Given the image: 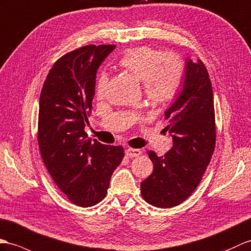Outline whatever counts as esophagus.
Instances as JSON below:
<instances>
[{
  "mask_svg": "<svg viewBox=\"0 0 251 251\" xmlns=\"http://www.w3.org/2000/svg\"><path fill=\"white\" fill-rule=\"evenodd\" d=\"M142 154V151L139 149H133V148H127L126 150V155L127 157H137Z\"/></svg>",
  "mask_w": 251,
  "mask_h": 251,
  "instance_id": "34e87169",
  "label": "esophagus"
}]
</instances>
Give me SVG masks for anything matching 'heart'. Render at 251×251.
<instances>
[{
  "label": "heart",
  "instance_id": "1",
  "mask_svg": "<svg viewBox=\"0 0 251 251\" xmlns=\"http://www.w3.org/2000/svg\"><path fill=\"white\" fill-rule=\"evenodd\" d=\"M119 65L143 83L144 93L152 105H167L178 96L184 81V63L175 54L162 52L148 46L127 51ZM106 73H101L97 81V95L104 94L107 85Z\"/></svg>",
  "mask_w": 251,
  "mask_h": 251
}]
</instances>
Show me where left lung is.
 <instances>
[{"label": "left lung", "instance_id": "1", "mask_svg": "<svg viewBox=\"0 0 251 251\" xmlns=\"http://www.w3.org/2000/svg\"><path fill=\"white\" fill-rule=\"evenodd\" d=\"M180 95L164 116L165 130L173 137V148L157 156L148 151L153 172L140 183L149 204L166 209L185 201L199 185L215 149L216 126L214 97L209 73L198 59L187 58Z\"/></svg>", "mask_w": 251, "mask_h": 251}]
</instances>
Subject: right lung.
<instances>
[{
    "mask_svg": "<svg viewBox=\"0 0 251 251\" xmlns=\"http://www.w3.org/2000/svg\"><path fill=\"white\" fill-rule=\"evenodd\" d=\"M116 46H85L65 54L49 71L39 99L38 145L55 184L82 207L104 199L125 151L87 138L97 70Z\"/></svg>",
    "mask_w": 251,
    "mask_h": 251,
    "instance_id": "right-lung-1",
    "label": "right lung"
}]
</instances>
